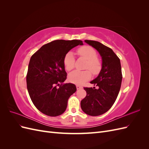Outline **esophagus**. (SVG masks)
<instances>
[{"instance_id":"obj_1","label":"esophagus","mask_w":149,"mask_h":149,"mask_svg":"<svg viewBox=\"0 0 149 149\" xmlns=\"http://www.w3.org/2000/svg\"><path fill=\"white\" fill-rule=\"evenodd\" d=\"M83 87L81 86H79V85H76V89H81Z\"/></svg>"}]
</instances>
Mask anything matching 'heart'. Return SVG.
<instances>
[{"instance_id":"obj_1","label":"heart","mask_w":149,"mask_h":149,"mask_svg":"<svg viewBox=\"0 0 149 149\" xmlns=\"http://www.w3.org/2000/svg\"><path fill=\"white\" fill-rule=\"evenodd\" d=\"M78 53L81 57L87 60L85 69L89 70L94 75L100 73L102 65L101 61L97 58V55L95 49L91 47L84 46L78 49ZM63 63L67 71H71L73 69L74 66V57L73 52H69L66 54ZM88 70L83 71H74L68 74V79L72 83L81 84L91 78V73Z\"/></svg>"}]
</instances>
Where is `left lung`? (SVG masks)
I'll use <instances>...</instances> for the list:
<instances>
[{
    "label": "left lung",
    "instance_id": "left-lung-1",
    "mask_svg": "<svg viewBox=\"0 0 149 149\" xmlns=\"http://www.w3.org/2000/svg\"><path fill=\"white\" fill-rule=\"evenodd\" d=\"M84 42L100 53L102 68L97 77L90 82L98 88H84L87 94L81 101V107L86 114L97 116L109 111L118 96L123 78L120 61L112 49L101 43L88 40Z\"/></svg>",
    "mask_w": 149,
    "mask_h": 149
}]
</instances>
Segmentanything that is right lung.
Returning <instances> with one entry per match:
<instances>
[{
  "instance_id": "right-lung-1",
  "label": "right lung",
  "mask_w": 149,
  "mask_h": 149,
  "mask_svg": "<svg viewBox=\"0 0 149 149\" xmlns=\"http://www.w3.org/2000/svg\"><path fill=\"white\" fill-rule=\"evenodd\" d=\"M83 45L78 40H55L44 45L31 56L26 86L31 101L43 114L55 117L65 111L68 100L76 88L72 83L60 84L66 79L64 58L72 48Z\"/></svg>"
}]
</instances>
